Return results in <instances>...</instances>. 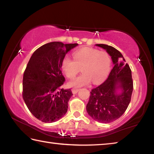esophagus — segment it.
Listing matches in <instances>:
<instances>
[{"mask_svg": "<svg viewBox=\"0 0 154 154\" xmlns=\"http://www.w3.org/2000/svg\"><path fill=\"white\" fill-rule=\"evenodd\" d=\"M79 91V89H77V88H73V89H72V92L73 94H77L78 92Z\"/></svg>", "mask_w": 154, "mask_h": 154, "instance_id": "esophagus-1", "label": "esophagus"}]
</instances>
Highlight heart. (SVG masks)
Instances as JSON below:
<instances>
[{
    "instance_id": "heart-1",
    "label": "heart",
    "mask_w": 154,
    "mask_h": 154,
    "mask_svg": "<svg viewBox=\"0 0 154 154\" xmlns=\"http://www.w3.org/2000/svg\"><path fill=\"white\" fill-rule=\"evenodd\" d=\"M73 60L64 57L61 68L68 78H73L82 68L83 73L68 83L70 87L79 88L102 83L109 74L111 60L105 51H99L92 48H83L72 54Z\"/></svg>"
}]
</instances>
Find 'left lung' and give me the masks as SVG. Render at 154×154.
Listing matches in <instances>:
<instances>
[{"label": "left lung", "instance_id": "obj_1", "mask_svg": "<svg viewBox=\"0 0 154 154\" xmlns=\"http://www.w3.org/2000/svg\"><path fill=\"white\" fill-rule=\"evenodd\" d=\"M96 45L107 52L113 68L105 82L90 92L86 110L94 120L111 123L120 118L129 105L133 90L132 72L118 49L105 44Z\"/></svg>", "mask_w": 154, "mask_h": 154}]
</instances>
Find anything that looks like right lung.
I'll return each instance as SVG.
<instances>
[{"label": "right lung", "mask_w": 154, "mask_h": 154, "mask_svg": "<svg viewBox=\"0 0 154 154\" xmlns=\"http://www.w3.org/2000/svg\"><path fill=\"white\" fill-rule=\"evenodd\" d=\"M77 43L51 42L34 52L23 77L24 100L36 118L45 123L61 119L68 110V102L72 96L71 89L62 85L65 79L61 63L65 55Z\"/></svg>", "instance_id": "1"}]
</instances>
